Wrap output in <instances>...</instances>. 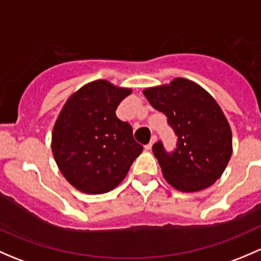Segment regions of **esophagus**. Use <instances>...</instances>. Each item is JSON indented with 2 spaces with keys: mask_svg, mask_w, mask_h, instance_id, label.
Segmentation results:
<instances>
[{
  "mask_svg": "<svg viewBox=\"0 0 261 261\" xmlns=\"http://www.w3.org/2000/svg\"><path fill=\"white\" fill-rule=\"evenodd\" d=\"M155 141H156V136L152 135V136H151V140H150V143L147 144V145H145V149H146V150H151V147H152V145H154Z\"/></svg>",
  "mask_w": 261,
  "mask_h": 261,
  "instance_id": "obj_1",
  "label": "esophagus"
}]
</instances>
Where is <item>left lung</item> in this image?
Segmentation results:
<instances>
[{"mask_svg": "<svg viewBox=\"0 0 261 261\" xmlns=\"http://www.w3.org/2000/svg\"><path fill=\"white\" fill-rule=\"evenodd\" d=\"M149 103L168 117L178 136L177 149L152 146L165 180L180 192L208 188L222 175L232 154V133L215 98L194 82L175 78L144 89Z\"/></svg>", "mask_w": 261, "mask_h": 261, "instance_id": "obj_1", "label": "left lung"}]
</instances>
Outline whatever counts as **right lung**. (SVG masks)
Wrapping results in <instances>:
<instances>
[{
  "mask_svg": "<svg viewBox=\"0 0 261 261\" xmlns=\"http://www.w3.org/2000/svg\"><path fill=\"white\" fill-rule=\"evenodd\" d=\"M131 92L98 80L74 92L63 106L53 127L51 151L62 174L78 191H112L143 151L130 123L116 116Z\"/></svg>",
  "mask_w": 261,
  "mask_h": 261,
  "instance_id": "right-lung-1",
  "label": "right lung"
}]
</instances>
